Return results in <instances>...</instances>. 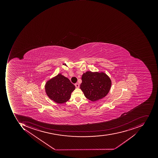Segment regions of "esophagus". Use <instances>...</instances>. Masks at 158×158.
Segmentation results:
<instances>
[{
    "label": "esophagus",
    "instance_id": "1",
    "mask_svg": "<svg viewBox=\"0 0 158 158\" xmlns=\"http://www.w3.org/2000/svg\"><path fill=\"white\" fill-rule=\"evenodd\" d=\"M75 86L76 87V88H79L80 85L78 83H77V84H75Z\"/></svg>",
    "mask_w": 158,
    "mask_h": 158
}]
</instances>
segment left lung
<instances>
[{"instance_id": "1", "label": "left lung", "mask_w": 158, "mask_h": 158, "mask_svg": "<svg viewBox=\"0 0 158 158\" xmlns=\"http://www.w3.org/2000/svg\"><path fill=\"white\" fill-rule=\"evenodd\" d=\"M80 88L86 98L96 102L107 95L110 90L111 81L103 72L87 71L81 77Z\"/></svg>"}]
</instances>
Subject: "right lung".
Masks as SVG:
<instances>
[{
	"label": "right lung",
	"instance_id": "add662e5",
	"mask_svg": "<svg viewBox=\"0 0 158 158\" xmlns=\"http://www.w3.org/2000/svg\"><path fill=\"white\" fill-rule=\"evenodd\" d=\"M44 88L46 94L51 100L62 104L70 99L72 93L75 87L69 79L59 73L49 80Z\"/></svg>",
	"mask_w": 158,
	"mask_h": 158
}]
</instances>
